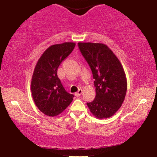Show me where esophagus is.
Returning a JSON list of instances; mask_svg holds the SVG:
<instances>
[{
	"mask_svg": "<svg viewBox=\"0 0 157 157\" xmlns=\"http://www.w3.org/2000/svg\"><path fill=\"white\" fill-rule=\"evenodd\" d=\"M82 94V90H78V92L75 94V95L76 97H79Z\"/></svg>",
	"mask_w": 157,
	"mask_h": 157,
	"instance_id": "esophagus-1",
	"label": "esophagus"
}]
</instances>
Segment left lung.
<instances>
[{
    "mask_svg": "<svg viewBox=\"0 0 157 157\" xmlns=\"http://www.w3.org/2000/svg\"><path fill=\"white\" fill-rule=\"evenodd\" d=\"M78 44L94 79L95 98L87 102V106L98 119L111 117L122 105L127 93V77L122 65L105 44L91 42Z\"/></svg>",
    "mask_w": 157,
    "mask_h": 157,
    "instance_id": "left-lung-1",
    "label": "left lung"
}]
</instances>
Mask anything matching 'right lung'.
I'll return each instance as SVG.
<instances>
[{
    "mask_svg": "<svg viewBox=\"0 0 157 157\" xmlns=\"http://www.w3.org/2000/svg\"><path fill=\"white\" fill-rule=\"evenodd\" d=\"M73 42L50 46L36 63L32 75L30 90L37 108L49 117H57L73 101V94L67 92L57 76V68L72 52Z\"/></svg>",
    "mask_w": 157,
    "mask_h": 157,
    "instance_id": "obj_1",
    "label": "right lung"
}]
</instances>
